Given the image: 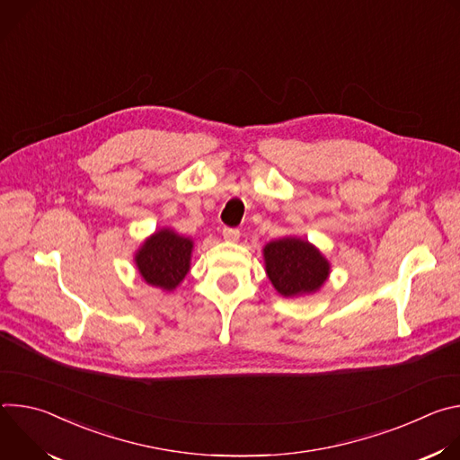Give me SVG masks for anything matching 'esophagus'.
<instances>
[{
	"label": "esophagus",
	"instance_id": "obj_1",
	"mask_svg": "<svg viewBox=\"0 0 460 460\" xmlns=\"http://www.w3.org/2000/svg\"><path fill=\"white\" fill-rule=\"evenodd\" d=\"M222 234H224V238L229 240V242H236V240L240 238V231L234 229V227H224V229H222Z\"/></svg>",
	"mask_w": 460,
	"mask_h": 460
}]
</instances>
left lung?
<instances>
[{
    "instance_id": "1",
    "label": "left lung",
    "mask_w": 460,
    "mask_h": 460,
    "mask_svg": "<svg viewBox=\"0 0 460 460\" xmlns=\"http://www.w3.org/2000/svg\"><path fill=\"white\" fill-rule=\"evenodd\" d=\"M266 271L284 296L316 291L330 275L327 260L307 242L282 238L266 245Z\"/></svg>"
}]
</instances>
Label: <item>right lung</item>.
Returning <instances> with one entry per match:
<instances>
[{
    "mask_svg": "<svg viewBox=\"0 0 460 460\" xmlns=\"http://www.w3.org/2000/svg\"><path fill=\"white\" fill-rule=\"evenodd\" d=\"M192 242L169 229L151 236L137 254L144 280L165 291L174 289L189 271Z\"/></svg>",
    "mask_w": 460,
    "mask_h": 460,
    "instance_id": "1",
    "label": "right lung"
}]
</instances>
